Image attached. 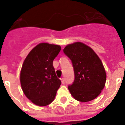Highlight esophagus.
<instances>
[{
  "instance_id": "34e87169",
  "label": "esophagus",
  "mask_w": 125,
  "mask_h": 125,
  "mask_svg": "<svg viewBox=\"0 0 125 125\" xmlns=\"http://www.w3.org/2000/svg\"><path fill=\"white\" fill-rule=\"evenodd\" d=\"M61 80L62 83L63 84H65V80H64V78H61Z\"/></svg>"
}]
</instances>
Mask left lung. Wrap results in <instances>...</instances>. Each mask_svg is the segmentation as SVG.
<instances>
[{
  "label": "left lung",
  "mask_w": 125,
  "mask_h": 125,
  "mask_svg": "<svg viewBox=\"0 0 125 125\" xmlns=\"http://www.w3.org/2000/svg\"><path fill=\"white\" fill-rule=\"evenodd\" d=\"M63 52L72 62L74 80L68 86L75 100L88 102L95 99L105 85L106 74L98 55L91 47L82 42H74L65 47Z\"/></svg>",
  "instance_id": "1"
}]
</instances>
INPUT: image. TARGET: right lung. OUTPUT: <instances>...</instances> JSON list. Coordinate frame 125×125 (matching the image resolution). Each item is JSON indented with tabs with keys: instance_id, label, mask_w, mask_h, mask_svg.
Here are the masks:
<instances>
[{
	"instance_id": "1",
	"label": "right lung",
	"mask_w": 125,
	"mask_h": 125,
	"mask_svg": "<svg viewBox=\"0 0 125 125\" xmlns=\"http://www.w3.org/2000/svg\"><path fill=\"white\" fill-rule=\"evenodd\" d=\"M60 46L41 43L29 53L22 66L20 81L24 94L34 104L47 106L54 100L61 81L53 67Z\"/></svg>"
}]
</instances>
